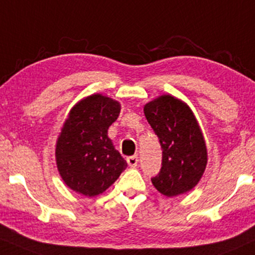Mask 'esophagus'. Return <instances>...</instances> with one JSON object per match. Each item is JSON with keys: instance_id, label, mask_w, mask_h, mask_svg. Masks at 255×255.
<instances>
[{"instance_id": "34e87169", "label": "esophagus", "mask_w": 255, "mask_h": 255, "mask_svg": "<svg viewBox=\"0 0 255 255\" xmlns=\"http://www.w3.org/2000/svg\"><path fill=\"white\" fill-rule=\"evenodd\" d=\"M137 161H139V159H137V155H131V157L127 158V162H128V165H129L130 167H135L137 165Z\"/></svg>"}]
</instances>
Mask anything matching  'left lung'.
<instances>
[{"instance_id": "left-lung-1", "label": "left lung", "mask_w": 255, "mask_h": 255, "mask_svg": "<svg viewBox=\"0 0 255 255\" xmlns=\"http://www.w3.org/2000/svg\"><path fill=\"white\" fill-rule=\"evenodd\" d=\"M143 112L162 151L160 171L151 178L153 185L167 197L190 191L207 166V147L194 114L170 95L147 103Z\"/></svg>"}]
</instances>
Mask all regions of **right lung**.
I'll use <instances>...</instances> for the list:
<instances>
[{
    "mask_svg": "<svg viewBox=\"0 0 255 255\" xmlns=\"http://www.w3.org/2000/svg\"><path fill=\"white\" fill-rule=\"evenodd\" d=\"M120 110L119 102L97 94L70 112L58 137L56 159L61 178L73 191L89 197L102 194L127 167L107 135Z\"/></svg>",
    "mask_w": 255,
    "mask_h": 255,
    "instance_id": "obj_1",
    "label": "right lung"
}]
</instances>
